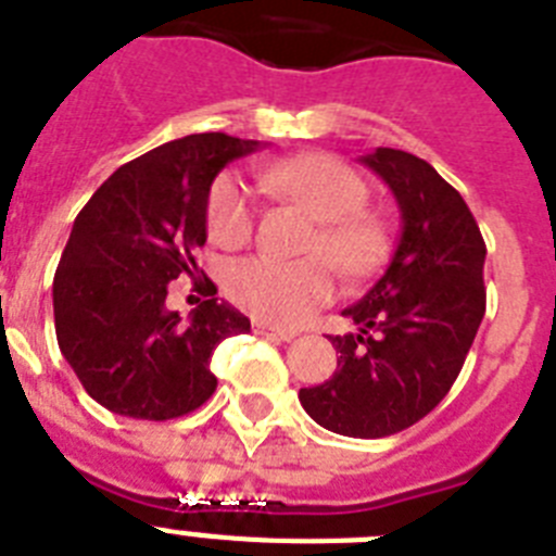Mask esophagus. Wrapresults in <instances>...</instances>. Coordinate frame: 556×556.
<instances>
[{
	"label": "esophagus",
	"mask_w": 556,
	"mask_h": 556,
	"mask_svg": "<svg viewBox=\"0 0 556 556\" xmlns=\"http://www.w3.org/2000/svg\"><path fill=\"white\" fill-rule=\"evenodd\" d=\"M254 333L265 336V339H274V342H291L293 330H282V328H274V325H265V321H254Z\"/></svg>",
	"instance_id": "esophagus-1"
}]
</instances>
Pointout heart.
I'll return each instance as SVG.
<instances>
[{"mask_svg":"<svg viewBox=\"0 0 556 556\" xmlns=\"http://www.w3.org/2000/svg\"><path fill=\"white\" fill-rule=\"evenodd\" d=\"M268 194L288 200L316 220L305 260L249 256L228 268V296L254 319L296 328L328 305L336 293V268L350 279H365L390 254V228L376 212L365 177L333 155L307 152L260 172ZM256 226L254 194L237 175H220L208 191L206 228L220 249H240Z\"/></svg>","mask_w":556,"mask_h":556,"instance_id":"b5f03b06","label":"heart"}]
</instances>
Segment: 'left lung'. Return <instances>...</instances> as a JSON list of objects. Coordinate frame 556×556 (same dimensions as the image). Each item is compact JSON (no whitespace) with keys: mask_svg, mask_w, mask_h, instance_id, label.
<instances>
[{"mask_svg":"<svg viewBox=\"0 0 556 556\" xmlns=\"http://www.w3.org/2000/svg\"><path fill=\"white\" fill-rule=\"evenodd\" d=\"M362 163L399 203V245L379 282L342 311L358 330L330 336L336 372L300 390V401L330 432L384 438L421 421L458 379L486 314V242L427 161L379 147Z\"/></svg>","mask_w":556,"mask_h":556,"instance_id":"8db88e82","label":"left lung"}]
</instances>
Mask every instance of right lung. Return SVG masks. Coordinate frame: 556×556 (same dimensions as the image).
I'll return each instance as SVG.
<instances>
[{
    "label": "right lung",
    "mask_w": 556,
    "mask_h": 556,
    "mask_svg": "<svg viewBox=\"0 0 556 556\" xmlns=\"http://www.w3.org/2000/svg\"><path fill=\"white\" fill-rule=\"evenodd\" d=\"M260 149L226 132L186 135L112 172L78 212L53 279L55 339L92 399L115 415L169 421L212 399V353L251 321L194 263L223 166ZM189 273L213 300L189 320L165 307Z\"/></svg>",
    "instance_id": "add662e5"
}]
</instances>
